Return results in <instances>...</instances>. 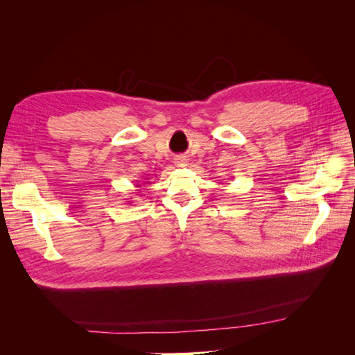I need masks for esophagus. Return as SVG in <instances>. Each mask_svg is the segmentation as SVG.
I'll use <instances>...</instances> for the list:
<instances>
[{
	"instance_id": "34e87169",
	"label": "esophagus",
	"mask_w": 355,
	"mask_h": 355,
	"mask_svg": "<svg viewBox=\"0 0 355 355\" xmlns=\"http://www.w3.org/2000/svg\"><path fill=\"white\" fill-rule=\"evenodd\" d=\"M176 164H178V167H185L187 166V158L185 157H178Z\"/></svg>"
}]
</instances>
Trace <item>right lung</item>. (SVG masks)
Returning a JSON list of instances; mask_svg holds the SVG:
<instances>
[{
    "instance_id": "1",
    "label": "right lung",
    "mask_w": 355,
    "mask_h": 355,
    "mask_svg": "<svg viewBox=\"0 0 355 355\" xmlns=\"http://www.w3.org/2000/svg\"><path fill=\"white\" fill-rule=\"evenodd\" d=\"M137 187H141V185H137Z\"/></svg>"
}]
</instances>
